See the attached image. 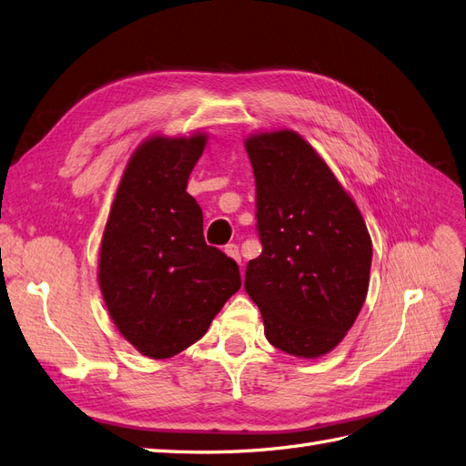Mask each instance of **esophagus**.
<instances>
[{
    "instance_id": "1",
    "label": "esophagus",
    "mask_w": 466,
    "mask_h": 466,
    "mask_svg": "<svg viewBox=\"0 0 466 466\" xmlns=\"http://www.w3.org/2000/svg\"><path fill=\"white\" fill-rule=\"evenodd\" d=\"M223 250H226V254L229 256V258H233L235 262L240 264V252H238V247H237V245H228Z\"/></svg>"
}]
</instances>
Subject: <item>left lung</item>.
Segmentation results:
<instances>
[{
    "mask_svg": "<svg viewBox=\"0 0 466 466\" xmlns=\"http://www.w3.org/2000/svg\"><path fill=\"white\" fill-rule=\"evenodd\" d=\"M262 254L247 266L276 349L322 357L355 324L370 281L372 240L357 204L295 131L248 137Z\"/></svg>",
    "mask_w": 466,
    "mask_h": 466,
    "instance_id": "obj_1",
    "label": "left lung"
}]
</instances>
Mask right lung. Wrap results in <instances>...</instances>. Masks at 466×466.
I'll return each mask as SVG.
<instances>
[{
    "instance_id": "add662e5",
    "label": "right lung",
    "mask_w": 466,
    "mask_h": 466,
    "mask_svg": "<svg viewBox=\"0 0 466 466\" xmlns=\"http://www.w3.org/2000/svg\"><path fill=\"white\" fill-rule=\"evenodd\" d=\"M204 147V133L142 142L102 237L98 281L107 312L150 359H169L198 341L240 287L237 262L206 245L202 210L187 192Z\"/></svg>"
}]
</instances>
